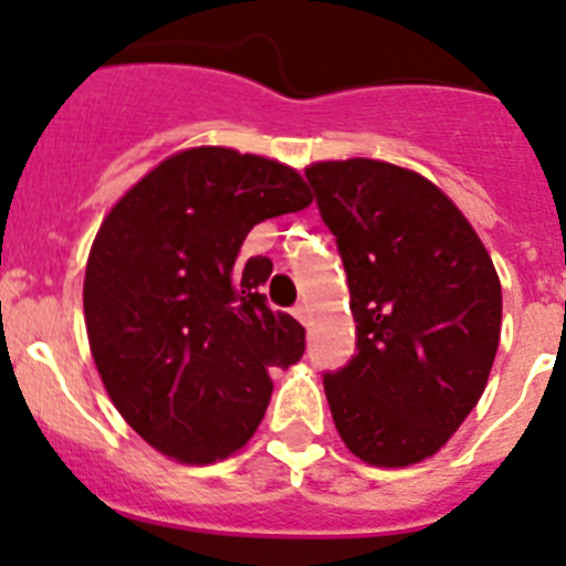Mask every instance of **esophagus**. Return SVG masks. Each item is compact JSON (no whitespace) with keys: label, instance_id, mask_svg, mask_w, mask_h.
Wrapping results in <instances>:
<instances>
[{"label":"esophagus","instance_id":"obj_1","mask_svg":"<svg viewBox=\"0 0 566 566\" xmlns=\"http://www.w3.org/2000/svg\"><path fill=\"white\" fill-rule=\"evenodd\" d=\"M294 317H297L303 325H308V319H311V308H308V305L300 303L297 308H294Z\"/></svg>","mask_w":566,"mask_h":566}]
</instances>
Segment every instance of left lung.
<instances>
[{
    "mask_svg": "<svg viewBox=\"0 0 566 566\" xmlns=\"http://www.w3.org/2000/svg\"><path fill=\"white\" fill-rule=\"evenodd\" d=\"M339 243L359 354L325 376L336 432L361 463L407 469L449 443L489 385L502 286L489 249L427 176L381 159L311 163Z\"/></svg>",
    "mask_w": 566,
    "mask_h": 566,
    "instance_id": "8db88e82",
    "label": "left lung"
}]
</instances>
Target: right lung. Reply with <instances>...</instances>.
<instances>
[{
  "mask_svg": "<svg viewBox=\"0 0 566 566\" xmlns=\"http://www.w3.org/2000/svg\"><path fill=\"white\" fill-rule=\"evenodd\" d=\"M311 199L292 165L199 145L106 212L83 277L90 350L117 412L165 458L235 454L263 421L272 370L303 356V325L261 294L272 261H243L241 243Z\"/></svg>",
  "mask_w": 566,
  "mask_h": 566,
  "instance_id": "obj_1",
  "label": "right lung"
}]
</instances>
